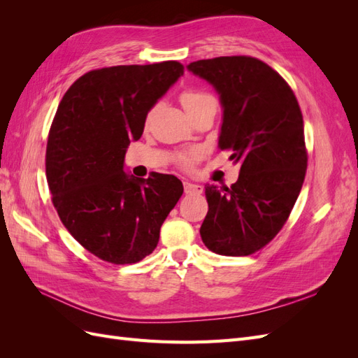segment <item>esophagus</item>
Returning a JSON list of instances; mask_svg holds the SVG:
<instances>
[{"instance_id": "esophagus-1", "label": "esophagus", "mask_w": 358, "mask_h": 358, "mask_svg": "<svg viewBox=\"0 0 358 358\" xmlns=\"http://www.w3.org/2000/svg\"><path fill=\"white\" fill-rule=\"evenodd\" d=\"M183 189H185V194H188V196H191V194H201L203 192L201 185H197V183H191V182L183 183Z\"/></svg>"}]
</instances>
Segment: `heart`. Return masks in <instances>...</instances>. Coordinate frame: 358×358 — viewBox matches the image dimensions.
<instances>
[{"mask_svg": "<svg viewBox=\"0 0 358 358\" xmlns=\"http://www.w3.org/2000/svg\"><path fill=\"white\" fill-rule=\"evenodd\" d=\"M180 101H182L183 107H185V110L189 112V110L197 109V107H200V106H203L206 103L216 101V100L208 92L197 91V90H187V91H183L180 94ZM150 115H152V113L148 115V121L150 119ZM191 161H192V155L191 154H185V155L180 157V164L183 167H189L191 166Z\"/></svg>", "mask_w": 358, "mask_h": 358, "instance_id": "heart-1", "label": "heart"}]
</instances>
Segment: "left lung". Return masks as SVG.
Masks as SVG:
<instances>
[{
    "label": "left lung",
    "instance_id": "left-lung-1",
    "mask_svg": "<svg viewBox=\"0 0 358 358\" xmlns=\"http://www.w3.org/2000/svg\"><path fill=\"white\" fill-rule=\"evenodd\" d=\"M187 69L220 94L218 148L241 162L231 188L204 187L209 210L201 241L215 254L251 255L282 229L305 180L300 106L279 73L252 57L200 59Z\"/></svg>",
    "mask_w": 358,
    "mask_h": 358
}]
</instances>
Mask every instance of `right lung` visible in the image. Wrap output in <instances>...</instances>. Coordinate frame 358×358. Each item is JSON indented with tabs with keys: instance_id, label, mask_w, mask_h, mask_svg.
Wrapping results in <instances>:
<instances>
[{
	"instance_id": "right-lung-1",
	"label": "right lung",
	"mask_w": 358,
	"mask_h": 358,
	"mask_svg": "<svg viewBox=\"0 0 358 358\" xmlns=\"http://www.w3.org/2000/svg\"><path fill=\"white\" fill-rule=\"evenodd\" d=\"M183 74L178 61L92 70L64 94L46 148V178L62 224L86 251L112 264L152 254L183 185L124 170L149 110Z\"/></svg>"
}]
</instances>
